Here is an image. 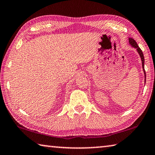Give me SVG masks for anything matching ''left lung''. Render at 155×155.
<instances>
[{
	"instance_id": "left-lung-1",
	"label": "left lung",
	"mask_w": 155,
	"mask_h": 155,
	"mask_svg": "<svg viewBox=\"0 0 155 155\" xmlns=\"http://www.w3.org/2000/svg\"><path fill=\"white\" fill-rule=\"evenodd\" d=\"M129 42L130 44L133 47V48H136L137 51H138V53L140 55V57L141 58V61H142V67H143V70L144 72V74H145V83H146V72H145V70H144V56H143V54L142 52V50L140 49L139 47L137 45V43L136 41H135L133 38H129Z\"/></svg>"
}]
</instances>
